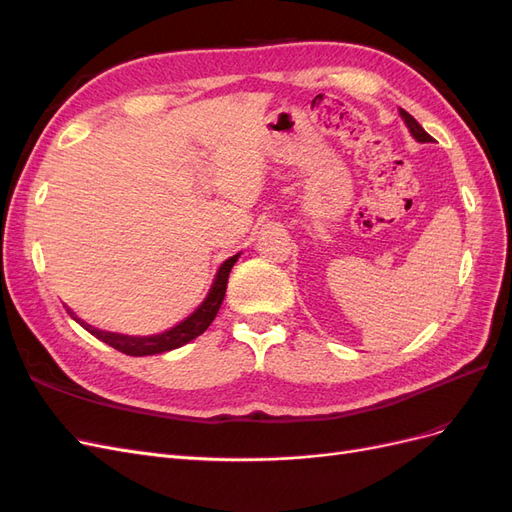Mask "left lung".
Here are the masks:
<instances>
[{"label":"left lung","instance_id":"obj_1","mask_svg":"<svg viewBox=\"0 0 512 512\" xmlns=\"http://www.w3.org/2000/svg\"><path fill=\"white\" fill-rule=\"evenodd\" d=\"M399 115H401V119L406 121V126H408V130H410V134L416 138L418 143H431V136L421 128V123H418L410 113H406L404 108H399Z\"/></svg>","mask_w":512,"mask_h":512}]
</instances>
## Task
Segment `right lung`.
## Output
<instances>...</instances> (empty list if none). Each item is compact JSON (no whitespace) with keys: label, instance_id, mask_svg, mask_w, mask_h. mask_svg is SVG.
Instances as JSON below:
<instances>
[{"label":"right lung","instance_id":"right-lung-1","mask_svg":"<svg viewBox=\"0 0 512 512\" xmlns=\"http://www.w3.org/2000/svg\"><path fill=\"white\" fill-rule=\"evenodd\" d=\"M239 258V254L230 256L228 260L222 262V267L215 273V280L207 292L205 301L200 303L194 312L181 320L179 324H175L173 329H168L164 333L158 335H147V337H132V335H121V333H108V331H100L96 327H91V324L83 322L81 318H76V322L81 324L83 329H87L91 335L102 339L104 344L113 346L115 350L123 352V354H130V356H147V354H162L168 350H175L181 348L183 344L192 342L194 337H198L200 333H205L209 329V324L213 322V318L218 316L220 312V305L224 301V294H226V284H228V273L235 265Z\"/></svg>","mask_w":512,"mask_h":512}]
</instances>
